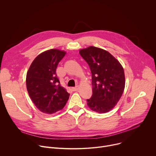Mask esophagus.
Returning a JSON list of instances; mask_svg holds the SVG:
<instances>
[{"label":"esophagus","instance_id":"obj_1","mask_svg":"<svg viewBox=\"0 0 156 156\" xmlns=\"http://www.w3.org/2000/svg\"><path fill=\"white\" fill-rule=\"evenodd\" d=\"M78 87L77 86V87H73V88H72V90L73 91H77L78 90Z\"/></svg>","mask_w":156,"mask_h":156}]
</instances>
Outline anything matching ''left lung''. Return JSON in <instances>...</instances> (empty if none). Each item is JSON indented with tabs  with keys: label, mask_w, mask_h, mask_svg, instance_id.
<instances>
[{
	"label": "left lung",
	"mask_w": 156,
	"mask_h": 156,
	"mask_svg": "<svg viewBox=\"0 0 156 156\" xmlns=\"http://www.w3.org/2000/svg\"><path fill=\"white\" fill-rule=\"evenodd\" d=\"M80 54L88 64L92 75L93 94L87 100L93 111L105 113L119 101L125 87L122 65L108 51L93 46L80 50Z\"/></svg>",
	"instance_id": "obj_1"
}]
</instances>
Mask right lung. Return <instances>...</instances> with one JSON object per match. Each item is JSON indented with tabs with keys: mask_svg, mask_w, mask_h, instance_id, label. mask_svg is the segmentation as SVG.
<instances>
[{
	"mask_svg": "<svg viewBox=\"0 0 156 156\" xmlns=\"http://www.w3.org/2000/svg\"><path fill=\"white\" fill-rule=\"evenodd\" d=\"M66 52L51 49L38 55L32 63L26 77L27 89L35 106L42 112L53 114L62 109L69 94L60 86L56 73Z\"/></svg>",
	"mask_w": 156,
	"mask_h": 156,
	"instance_id": "obj_1",
	"label": "right lung"
}]
</instances>
